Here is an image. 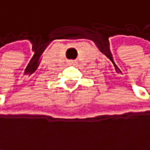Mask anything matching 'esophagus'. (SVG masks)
Instances as JSON below:
<instances>
[{
    "instance_id": "1",
    "label": "esophagus",
    "mask_w": 150,
    "mask_h": 150,
    "mask_svg": "<svg viewBox=\"0 0 150 150\" xmlns=\"http://www.w3.org/2000/svg\"><path fill=\"white\" fill-rule=\"evenodd\" d=\"M69 64H70V65H76V62L73 61V60H72V61H70V62H69Z\"/></svg>"
}]
</instances>
